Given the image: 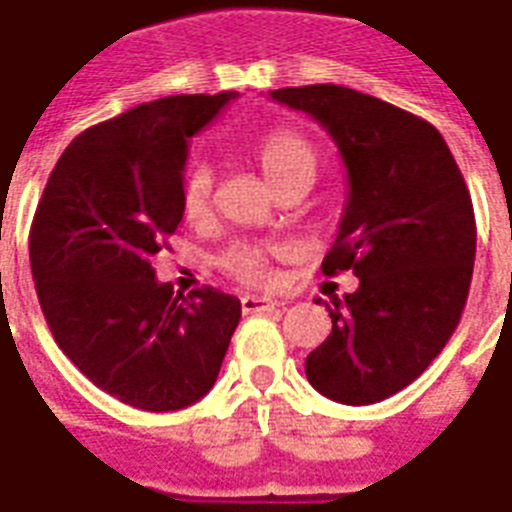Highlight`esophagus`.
I'll return each mask as SVG.
<instances>
[{
	"mask_svg": "<svg viewBox=\"0 0 512 512\" xmlns=\"http://www.w3.org/2000/svg\"><path fill=\"white\" fill-rule=\"evenodd\" d=\"M240 307H243L245 315H251V312L277 310V307H283V301L267 299V296H243V299H240Z\"/></svg>",
	"mask_w": 512,
	"mask_h": 512,
	"instance_id": "obj_1",
	"label": "esophagus"
}]
</instances>
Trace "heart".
I'll use <instances>...</instances> for the list:
<instances>
[{
    "label": "heart",
    "instance_id": "b5f03b06",
    "mask_svg": "<svg viewBox=\"0 0 512 512\" xmlns=\"http://www.w3.org/2000/svg\"><path fill=\"white\" fill-rule=\"evenodd\" d=\"M256 157L264 176L275 189L296 178H315L318 157L307 138L291 130H272L256 146ZM213 170L205 162H192L181 178V211L189 221H202L211 211ZM277 253L275 245L267 243H235L219 256L221 269L245 285L269 283V261Z\"/></svg>",
    "mask_w": 512,
    "mask_h": 512
}]
</instances>
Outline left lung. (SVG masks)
Instances as JSON below:
<instances>
[{
    "label": "left lung",
    "mask_w": 512,
    "mask_h": 512,
    "mask_svg": "<svg viewBox=\"0 0 512 512\" xmlns=\"http://www.w3.org/2000/svg\"><path fill=\"white\" fill-rule=\"evenodd\" d=\"M334 138L347 202L323 272L355 293L326 304L331 334L304 371L320 395L368 406L408 387L454 334L473 280L475 216L443 136L414 114L342 85L272 90Z\"/></svg>",
    "instance_id": "1"
}]
</instances>
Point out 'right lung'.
<instances>
[{
    "label": "right lung",
    "mask_w": 512,
    "mask_h": 512,
    "mask_svg": "<svg viewBox=\"0 0 512 512\" xmlns=\"http://www.w3.org/2000/svg\"><path fill=\"white\" fill-rule=\"evenodd\" d=\"M232 98L170 95L79 133L31 224V275L58 347L95 387L144 411L208 395L240 323L237 296L173 293L152 269L184 219L189 138Z\"/></svg>",
    "instance_id": "obj_1"
}]
</instances>
